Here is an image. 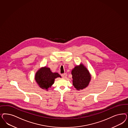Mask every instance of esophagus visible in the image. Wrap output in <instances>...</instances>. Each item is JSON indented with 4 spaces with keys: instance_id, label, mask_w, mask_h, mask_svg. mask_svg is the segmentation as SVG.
I'll use <instances>...</instances> for the list:
<instances>
[{
    "instance_id": "34e87169",
    "label": "esophagus",
    "mask_w": 128,
    "mask_h": 128,
    "mask_svg": "<svg viewBox=\"0 0 128 128\" xmlns=\"http://www.w3.org/2000/svg\"><path fill=\"white\" fill-rule=\"evenodd\" d=\"M61 76H62V77L63 78H66V76H67V74H62Z\"/></svg>"
}]
</instances>
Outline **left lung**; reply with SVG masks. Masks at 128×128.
I'll return each mask as SVG.
<instances>
[{
  "mask_svg": "<svg viewBox=\"0 0 128 128\" xmlns=\"http://www.w3.org/2000/svg\"><path fill=\"white\" fill-rule=\"evenodd\" d=\"M72 82L74 88L80 90L88 86L90 82L91 75L87 69V67L80 63L79 66H76L72 69Z\"/></svg>",
  "mask_w": 128,
  "mask_h": 128,
  "instance_id": "8db88e82",
  "label": "left lung"
}]
</instances>
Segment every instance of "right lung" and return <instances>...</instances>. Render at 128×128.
Returning <instances> with one entry per match:
<instances>
[{"label": "right lung", "instance_id": "right-lung-1", "mask_svg": "<svg viewBox=\"0 0 128 128\" xmlns=\"http://www.w3.org/2000/svg\"><path fill=\"white\" fill-rule=\"evenodd\" d=\"M61 76L58 72H52L50 68L44 66L37 71L35 80L39 87L48 91L54 84L55 78Z\"/></svg>", "mask_w": 128, "mask_h": 128}]
</instances>
